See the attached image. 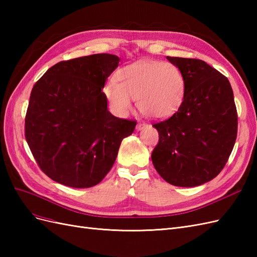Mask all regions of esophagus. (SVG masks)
Wrapping results in <instances>:
<instances>
[{"label": "esophagus", "instance_id": "1", "mask_svg": "<svg viewBox=\"0 0 257 257\" xmlns=\"http://www.w3.org/2000/svg\"><path fill=\"white\" fill-rule=\"evenodd\" d=\"M146 126H147V124H146L145 122H139V123L137 124L136 128H137V131H141V130H143V128L146 127Z\"/></svg>", "mask_w": 257, "mask_h": 257}]
</instances>
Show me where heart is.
<instances>
[{
    "instance_id": "1",
    "label": "heart",
    "mask_w": 257,
    "mask_h": 257,
    "mask_svg": "<svg viewBox=\"0 0 257 257\" xmlns=\"http://www.w3.org/2000/svg\"><path fill=\"white\" fill-rule=\"evenodd\" d=\"M185 81L181 69L169 62L142 61L120 69L118 81L108 80L104 93L112 110L125 114L136 99L138 109L153 119L174 114L181 106Z\"/></svg>"
}]
</instances>
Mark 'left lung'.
Wrapping results in <instances>:
<instances>
[{
  "mask_svg": "<svg viewBox=\"0 0 257 257\" xmlns=\"http://www.w3.org/2000/svg\"><path fill=\"white\" fill-rule=\"evenodd\" d=\"M181 69L185 92L170 118L154 123L159 144L152 163L164 180L197 186L221 173L237 138L238 116L228 79L205 61L167 57Z\"/></svg>",
  "mask_w": 257,
  "mask_h": 257,
  "instance_id": "obj_1",
  "label": "left lung"
}]
</instances>
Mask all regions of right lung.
I'll return each instance as SVG.
<instances>
[{"label":"right lung","instance_id":"obj_1","mask_svg":"<svg viewBox=\"0 0 257 257\" xmlns=\"http://www.w3.org/2000/svg\"><path fill=\"white\" fill-rule=\"evenodd\" d=\"M120 59L98 53L50 67L32 89L26 139L38 166L53 181L91 188L109 173L123 138L136 121L112 115L102 91Z\"/></svg>","mask_w":257,"mask_h":257}]
</instances>
